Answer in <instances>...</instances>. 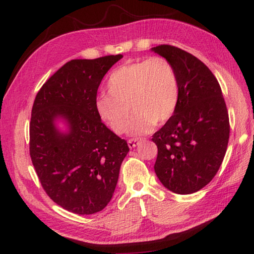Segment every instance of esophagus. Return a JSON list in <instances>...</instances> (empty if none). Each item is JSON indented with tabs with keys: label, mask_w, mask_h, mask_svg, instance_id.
I'll return each instance as SVG.
<instances>
[{
	"label": "esophagus",
	"mask_w": 254,
	"mask_h": 254,
	"mask_svg": "<svg viewBox=\"0 0 254 254\" xmlns=\"http://www.w3.org/2000/svg\"><path fill=\"white\" fill-rule=\"evenodd\" d=\"M141 142V139H130L127 141V145L130 149H133V147H135L136 145H139Z\"/></svg>",
	"instance_id": "1"
}]
</instances>
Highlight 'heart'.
I'll return each mask as SVG.
<instances>
[{
	"instance_id": "obj_1",
	"label": "heart",
	"mask_w": 254,
	"mask_h": 254,
	"mask_svg": "<svg viewBox=\"0 0 254 254\" xmlns=\"http://www.w3.org/2000/svg\"><path fill=\"white\" fill-rule=\"evenodd\" d=\"M108 93L96 99L101 120L117 133L127 131L131 110L134 111L130 132L149 133L158 123L172 117L179 102V82L169 60L151 57L124 64L114 70L107 83Z\"/></svg>"
}]
</instances>
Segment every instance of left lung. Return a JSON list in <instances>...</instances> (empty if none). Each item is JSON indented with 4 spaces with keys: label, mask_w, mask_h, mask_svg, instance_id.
<instances>
[{
    "label": "left lung",
    "mask_w": 254,
    "mask_h": 254,
    "mask_svg": "<svg viewBox=\"0 0 254 254\" xmlns=\"http://www.w3.org/2000/svg\"><path fill=\"white\" fill-rule=\"evenodd\" d=\"M169 60L179 82V102L152 141L158 146L154 171L178 194H191L209 183L227 152L229 114L218 80L187 51L162 44L151 49Z\"/></svg>",
    "instance_id": "1"
}]
</instances>
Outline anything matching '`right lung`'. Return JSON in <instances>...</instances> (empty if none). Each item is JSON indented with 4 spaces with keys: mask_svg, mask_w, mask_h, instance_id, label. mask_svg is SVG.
Wrapping results in <instances>:
<instances>
[{
    "mask_svg": "<svg viewBox=\"0 0 254 254\" xmlns=\"http://www.w3.org/2000/svg\"><path fill=\"white\" fill-rule=\"evenodd\" d=\"M122 54L71 60L35 96L30 155L44 191L58 205L93 214L108 205L128 146L101 121L95 109L101 81ZM62 118L69 131H60Z\"/></svg>",
    "mask_w": 254,
    "mask_h": 254,
    "instance_id": "1",
    "label": "right lung"
}]
</instances>
